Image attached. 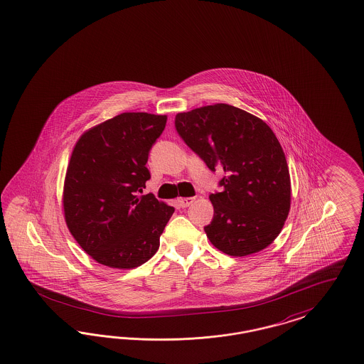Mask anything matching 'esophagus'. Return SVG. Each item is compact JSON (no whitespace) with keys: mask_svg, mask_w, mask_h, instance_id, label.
<instances>
[{"mask_svg":"<svg viewBox=\"0 0 364 364\" xmlns=\"http://www.w3.org/2000/svg\"><path fill=\"white\" fill-rule=\"evenodd\" d=\"M193 201H195V198H178V199H177V203H178V205H180L181 208L188 207Z\"/></svg>","mask_w":364,"mask_h":364,"instance_id":"34e87169","label":"esophagus"}]
</instances>
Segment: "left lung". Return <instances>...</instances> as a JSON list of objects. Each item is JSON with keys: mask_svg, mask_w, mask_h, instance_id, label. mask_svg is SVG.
Masks as SVG:
<instances>
[{"mask_svg": "<svg viewBox=\"0 0 364 364\" xmlns=\"http://www.w3.org/2000/svg\"><path fill=\"white\" fill-rule=\"evenodd\" d=\"M176 130L215 172L222 192L210 195L213 222L204 227L218 250L246 257L278 237L290 210L285 153L264 121L226 103L178 113Z\"/></svg>", "mask_w": 364, "mask_h": 364, "instance_id": "left-lung-1", "label": "left lung"}]
</instances>
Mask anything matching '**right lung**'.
Masks as SVG:
<instances>
[{
	"label": "right lung",
	"instance_id": "1",
	"mask_svg": "<svg viewBox=\"0 0 364 364\" xmlns=\"http://www.w3.org/2000/svg\"><path fill=\"white\" fill-rule=\"evenodd\" d=\"M165 124L166 115L122 113L76 141L64 178V219L98 264L134 269L160 247L175 208L138 192L151 178L148 156Z\"/></svg>",
	"mask_w": 364,
	"mask_h": 364
}]
</instances>
